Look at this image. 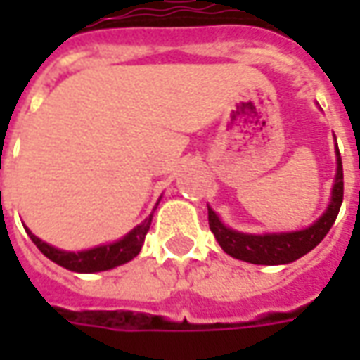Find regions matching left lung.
Here are the masks:
<instances>
[{
  "mask_svg": "<svg viewBox=\"0 0 360 360\" xmlns=\"http://www.w3.org/2000/svg\"><path fill=\"white\" fill-rule=\"evenodd\" d=\"M335 181L332 187V198L326 212L320 218L299 231H281V233H243L237 229L227 227L216 212L208 206V224L219 247L226 250L229 257L250 262V264L278 266L295 262L297 258L304 257L307 252L316 247L332 229L333 221L340 214L343 202V165L338 144H335Z\"/></svg>",
  "mask_w": 360,
  "mask_h": 360,
  "instance_id": "8db88e82",
  "label": "left lung"
}]
</instances>
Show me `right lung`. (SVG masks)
I'll return each mask as SVG.
<instances>
[{"label":"right lung","instance_id":"add662e5","mask_svg":"<svg viewBox=\"0 0 360 360\" xmlns=\"http://www.w3.org/2000/svg\"><path fill=\"white\" fill-rule=\"evenodd\" d=\"M158 204L154 206V210L150 212V216L142 224H139L136 227H133L125 237H121L119 241L105 243V245H100V247H94V249L89 250H61L58 247H51L50 243L42 241L40 237H36L28 227L27 229L28 237L32 239L36 247L40 249L44 257H48L51 262L63 266L67 270L79 271V274H94V271H105L115 268V266H121L133 260L139 252H141L142 245H144V237L148 233L150 224H152V216L156 212Z\"/></svg>","mask_w":360,"mask_h":360}]
</instances>
